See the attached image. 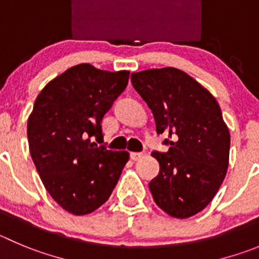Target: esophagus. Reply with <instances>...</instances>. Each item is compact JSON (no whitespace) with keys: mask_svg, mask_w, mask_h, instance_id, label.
I'll return each instance as SVG.
<instances>
[{"mask_svg":"<svg viewBox=\"0 0 259 259\" xmlns=\"http://www.w3.org/2000/svg\"><path fill=\"white\" fill-rule=\"evenodd\" d=\"M130 157H132V159H134V161H138V159H141L142 157H144V153L143 152H133V153L130 154Z\"/></svg>","mask_w":259,"mask_h":259,"instance_id":"34e87169","label":"esophagus"}]
</instances>
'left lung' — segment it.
Masks as SVG:
<instances>
[{"instance_id": "left-lung-1", "label": "left lung", "mask_w": 259, "mask_h": 259, "mask_svg": "<svg viewBox=\"0 0 259 259\" xmlns=\"http://www.w3.org/2000/svg\"><path fill=\"white\" fill-rule=\"evenodd\" d=\"M135 91L147 102L157 134H166V153L153 152L158 175L149 190L159 208L188 219L208 206L226 176L230 133L216 98L175 67L133 72Z\"/></svg>"}]
</instances>
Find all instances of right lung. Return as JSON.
Listing matches in <instances>:
<instances>
[{
	"label": "right lung",
	"instance_id": "1",
	"mask_svg": "<svg viewBox=\"0 0 259 259\" xmlns=\"http://www.w3.org/2000/svg\"><path fill=\"white\" fill-rule=\"evenodd\" d=\"M129 71L89 64L67 69L38 94L28 118L31 158L43 185L65 211L81 216L110 198L129 152L101 143L102 118L126 88Z\"/></svg>",
	"mask_w": 259,
	"mask_h": 259
}]
</instances>
